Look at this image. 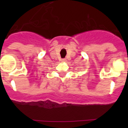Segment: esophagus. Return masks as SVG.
<instances>
[{"mask_svg":"<svg viewBox=\"0 0 128 128\" xmlns=\"http://www.w3.org/2000/svg\"><path fill=\"white\" fill-rule=\"evenodd\" d=\"M61 61H62V62H65V61H66V59H65V58H63V59H62V60H61Z\"/></svg>","mask_w":128,"mask_h":128,"instance_id":"esophagus-1","label":"esophagus"}]
</instances>
